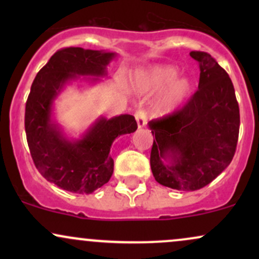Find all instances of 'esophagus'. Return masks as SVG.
Here are the masks:
<instances>
[{
  "mask_svg": "<svg viewBox=\"0 0 259 259\" xmlns=\"http://www.w3.org/2000/svg\"><path fill=\"white\" fill-rule=\"evenodd\" d=\"M135 119L138 121V127L139 129H142L145 125H146V114H145L144 111H138L135 113Z\"/></svg>",
  "mask_w": 259,
  "mask_h": 259,
  "instance_id": "1",
  "label": "esophagus"
}]
</instances>
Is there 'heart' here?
Wrapping results in <instances>:
<instances>
[{"label": "heart", "mask_w": 259, "mask_h": 259, "mask_svg": "<svg viewBox=\"0 0 259 259\" xmlns=\"http://www.w3.org/2000/svg\"><path fill=\"white\" fill-rule=\"evenodd\" d=\"M180 75L175 65H153L142 74L140 79L141 88L148 94L163 91L154 105L153 112L158 117H167L180 109L194 94V80L187 75Z\"/></svg>", "instance_id": "obj_1"}]
</instances>
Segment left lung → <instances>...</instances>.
Here are the masks:
<instances>
[{"mask_svg":"<svg viewBox=\"0 0 259 259\" xmlns=\"http://www.w3.org/2000/svg\"><path fill=\"white\" fill-rule=\"evenodd\" d=\"M198 62V90L179 112L148 123L153 135L151 169L157 183L195 191L230 164L240 129L239 103L228 73L206 52Z\"/></svg>","mask_w":259,"mask_h":259,"instance_id":"obj_1","label":"left lung"}]
</instances>
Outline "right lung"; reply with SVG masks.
I'll return each instance as SVG.
<instances>
[{"instance_id":"1","label":"right lung","mask_w":259,"mask_h":259,"mask_svg":"<svg viewBox=\"0 0 259 259\" xmlns=\"http://www.w3.org/2000/svg\"><path fill=\"white\" fill-rule=\"evenodd\" d=\"M117 52L68 47L59 50L35 76L25 106V133L35 167L50 183L74 194H92L108 183L112 144L138 129L134 115L97 118L79 138L56 119V100L68 85L94 86L107 78Z\"/></svg>"}]
</instances>
